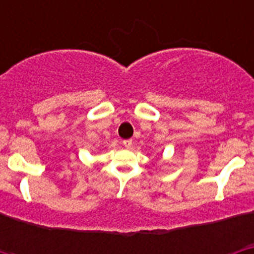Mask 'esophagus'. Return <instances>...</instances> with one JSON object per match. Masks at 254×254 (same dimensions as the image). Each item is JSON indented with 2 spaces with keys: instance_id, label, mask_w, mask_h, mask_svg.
<instances>
[{
  "instance_id": "obj_1",
  "label": "esophagus",
  "mask_w": 254,
  "mask_h": 254,
  "mask_svg": "<svg viewBox=\"0 0 254 254\" xmlns=\"http://www.w3.org/2000/svg\"><path fill=\"white\" fill-rule=\"evenodd\" d=\"M122 143H123V146L127 147V149H129V147L132 146V140H125Z\"/></svg>"
}]
</instances>
